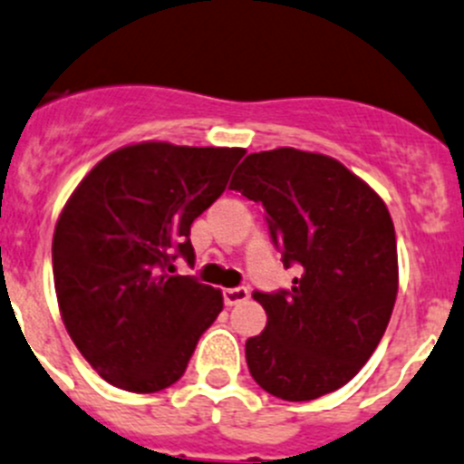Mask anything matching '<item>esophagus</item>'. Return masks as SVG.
Instances as JSON below:
<instances>
[{"label":"esophagus","instance_id":"1","mask_svg":"<svg viewBox=\"0 0 464 464\" xmlns=\"http://www.w3.org/2000/svg\"><path fill=\"white\" fill-rule=\"evenodd\" d=\"M222 296H224V304L236 305V304H242L245 299H249V290H246V287H228V290L222 292Z\"/></svg>","mask_w":464,"mask_h":464}]
</instances>
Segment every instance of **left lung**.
I'll use <instances>...</instances> for the list:
<instances>
[{
	"instance_id": "1",
	"label": "left lung",
	"mask_w": 464,
	"mask_h": 464,
	"mask_svg": "<svg viewBox=\"0 0 464 464\" xmlns=\"http://www.w3.org/2000/svg\"><path fill=\"white\" fill-rule=\"evenodd\" d=\"M228 190L263 206L290 290L260 292L267 326L245 344L265 392L310 401L353 379L379 346L399 287L383 199L337 160L310 151L249 154Z\"/></svg>"
}]
</instances>
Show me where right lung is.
Instances as JSON below:
<instances>
[{"mask_svg": "<svg viewBox=\"0 0 464 464\" xmlns=\"http://www.w3.org/2000/svg\"><path fill=\"white\" fill-rule=\"evenodd\" d=\"M245 150L142 142L97 163L53 231L63 324L103 381L150 394L177 383L222 295L192 263L190 227L227 188Z\"/></svg>", "mask_w": 464, "mask_h": 464, "instance_id": "obj_1", "label": "right lung"}]
</instances>
